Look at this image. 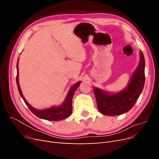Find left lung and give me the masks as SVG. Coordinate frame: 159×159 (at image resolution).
Wrapping results in <instances>:
<instances>
[{
    "label": "left lung",
    "mask_w": 159,
    "mask_h": 159,
    "mask_svg": "<svg viewBox=\"0 0 159 159\" xmlns=\"http://www.w3.org/2000/svg\"><path fill=\"white\" fill-rule=\"evenodd\" d=\"M145 61L140 52V62L127 88L115 94H109L94 88V94L99 111L105 115L115 116L127 112L135 104L141 95L145 81Z\"/></svg>",
    "instance_id": "8db88e82"
}]
</instances>
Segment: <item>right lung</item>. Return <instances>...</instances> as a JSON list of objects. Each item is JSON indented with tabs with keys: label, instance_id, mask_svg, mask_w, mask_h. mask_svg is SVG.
Wrapping results in <instances>:
<instances>
[{
	"label": "right lung",
	"instance_id": "obj_1",
	"mask_svg": "<svg viewBox=\"0 0 159 159\" xmlns=\"http://www.w3.org/2000/svg\"><path fill=\"white\" fill-rule=\"evenodd\" d=\"M18 60H19V57H18ZM18 60L17 61V64H16V68H17L16 84H17L18 89L19 91V93H20V96L24 100V102H25L26 105L31 111L32 113L34 114L38 117L43 119L48 120V121H60V120L68 117L72 112V98H73L75 91L80 85L81 81H79V82L74 84V86H72V88L70 89L69 91V93L68 94V95H67L64 103L62 105H61L60 106L57 107H51L45 110H38L32 107L31 105L26 102L25 98H24V96L22 93L20 85H19V83H18Z\"/></svg>",
	"mask_w": 159,
	"mask_h": 159
}]
</instances>
